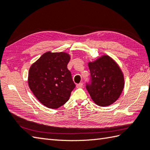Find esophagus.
I'll return each mask as SVG.
<instances>
[{
    "label": "esophagus",
    "instance_id": "esophagus-1",
    "mask_svg": "<svg viewBox=\"0 0 150 150\" xmlns=\"http://www.w3.org/2000/svg\"><path fill=\"white\" fill-rule=\"evenodd\" d=\"M83 87V83H81V82L76 85V87H77V88H81V87Z\"/></svg>",
    "mask_w": 150,
    "mask_h": 150
}]
</instances>
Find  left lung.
Masks as SVG:
<instances>
[{"label": "left lung", "instance_id": "left-lung-1", "mask_svg": "<svg viewBox=\"0 0 150 150\" xmlns=\"http://www.w3.org/2000/svg\"><path fill=\"white\" fill-rule=\"evenodd\" d=\"M91 81L86 89L92 100L100 106H108L116 101L124 88V77L120 67L108 55L88 63Z\"/></svg>", "mask_w": 150, "mask_h": 150}]
</instances>
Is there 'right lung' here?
Wrapping results in <instances>:
<instances>
[{
  "mask_svg": "<svg viewBox=\"0 0 150 150\" xmlns=\"http://www.w3.org/2000/svg\"><path fill=\"white\" fill-rule=\"evenodd\" d=\"M70 55L64 52L44 53L31 65L28 76L29 88L47 108L56 109L69 100L76 86L67 69Z\"/></svg>",
  "mask_w": 150,
  "mask_h": 150,
  "instance_id": "right-lung-1",
  "label": "right lung"
}]
</instances>
